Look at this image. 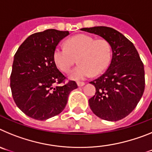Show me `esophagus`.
Listing matches in <instances>:
<instances>
[{
    "label": "esophagus",
    "instance_id": "esophagus-1",
    "mask_svg": "<svg viewBox=\"0 0 152 152\" xmlns=\"http://www.w3.org/2000/svg\"><path fill=\"white\" fill-rule=\"evenodd\" d=\"M77 86H78V87H83V86H84L85 83H84V82H77Z\"/></svg>",
    "mask_w": 152,
    "mask_h": 152
}]
</instances>
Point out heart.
Returning a JSON list of instances; mask_svg holds the SVG:
<instances>
[{"label": "heart", "instance_id": "1", "mask_svg": "<svg viewBox=\"0 0 152 152\" xmlns=\"http://www.w3.org/2000/svg\"><path fill=\"white\" fill-rule=\"evenodd\" d=\"M77 57L79 65L68 73L71 80H81L91 75H98L110 62L111 48L104 39L96 40L86 34L73 36L65 42V47L58 45L53 52V61L58 68L67 72Z\"/></svg>", "mask_w": 152, "mask_h": 152}]
</instances>
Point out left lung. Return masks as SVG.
Listing matches in <instances>:
<instances>
[{
    "mask_svg": "<svg viewBox=\"0 0 152 152\" xmlns=\"http://www.w3.org/2000/svg\"><path fill=\"white\" fill-rule=\"evenodd\" d=\"M80 30L100 36L110 44L112 59L106 72L90 84L96 93L89 99L92 112L99 118L115 122L133 110L145 90L144 65L133 43L119 31L107 26Z\"/></svg>",
    "mask_w": 152,
    "mask_h": 152,
    "instance_id": "obj_1",
    "label": "left lung"
}]
</instances>
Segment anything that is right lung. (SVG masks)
I'll use <instances>...</instances> for the list:
<instances>
[{
  "instance_id": "obj_1",
  "label": "right lung",
  "mask_w": 152,
  "mask_h": 152,
  "mask_svg": "<svg viewBox=\"0 0 152 152\" xmlns=\"http://www.w3.org/2000/svg\"><path fill=\"white\" fill-rule=\"evenodd\" d=\"M68 31L46 29L28 36L13 58L10 88L14 102L26 116L46 120L63 111L75 81L56 85L64 76L53 61V52Z\"/></svg>"
}]
</instances>
